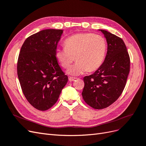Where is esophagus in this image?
Returning a JSON list of instances; mask_svg holds the SVG:
<instances>
[{"label":"esophagus","instance_id":"1","mask_svg":"<svg viewBox=\"0 0 146 146\" xmlns=\"http://www.w3.org/2000/svg\"><path fill=\"white\" fill-rule=\"evenodd\" d=\"M76 78H74V77H69V80L70 82H72V81H74L75 80H76Z\"/></svg>","mask_w":146,"mask_h":146}]
</instances>
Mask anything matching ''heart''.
Masks as SVG:
<instances>
[{
  "label": "heart",
  "instance_id": "b5f03b06",
  "mask_svg": "<svg viewBox=\"0 0 146 146\" xmlns=\"http://www.w3.org/2000/svg\"><path fill=\"white\" fill-rule=\"evenodd\" d=\"M64 48H57L55 56L61 66L68 69L75 58L77 62L71 66L68 73L78 76L98 69L102 64L107 51V42L99 35L79 33L66 39Z\"/></svg>",
  "mask_w": 146,
  "mask_h": 146
}]
</instances>
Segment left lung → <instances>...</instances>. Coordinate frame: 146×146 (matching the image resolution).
I'll return each instance as SVG.
<instances>
[{"mask_svg": "<svg viewBox=\"0 0 146 146\" xmlns=\"http://www.w3.org/2000/svg\"><path fill=\"white\" fill-rule=\"evenodd\" d=\"M107 42L104 63L96 71L83 78L82 97L94 109H104L113 104L126 85L130 72V56L122 39L104 30H99Z\"/></svg>", "mask_w": 146, "mask_h": 146, "instance_id": "left-lung-1", "label": "left lung"}]
</instances>
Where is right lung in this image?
I'll list each match as a JSON object with an SVG mask.
<instances>
[{
	"instance_id": "right-lung-1",
	"label": "right lung",
	"mask_w": 146,
	"mask_h": 146,
	"mask_svg": "<svg viewBox=\"0 0 146 146\" xmlns=\"http://www.w3.org/2000/svg\"><path fill=\"white\" fill-rule=\"evenodd\" d=\"M63 32L46 29L31 35L22 46L17 60V76L23 94L41 111L56 102L68 80L55 56Z\"/></svg>"
}]
</instances>
